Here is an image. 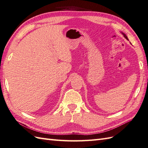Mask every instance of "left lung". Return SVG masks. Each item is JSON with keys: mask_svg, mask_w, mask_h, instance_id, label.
Wrapping results in <instances>:
<instances>
[{"mask_svg": "<svg viewBox=\"0 0 148 148\" xmlns=\"http://www.w3.org/2000/svg\"><path fill=\"white\" fill-rule=\"evenodd\" d=\"M123 34H124V37H125V38H126V39H128V38H127V36H125V34H124V33H123Z\"/></svg>", "mask_w": 148, "mask_h": 148, "instance_id": "1", "label": "left lung"}]
</instances>
